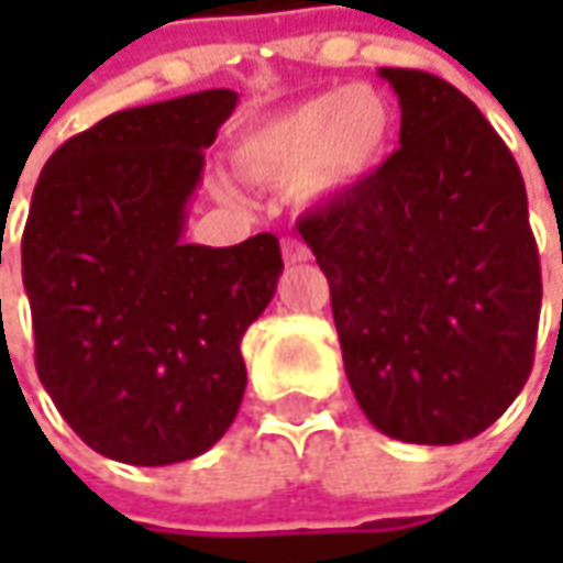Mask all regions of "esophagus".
<instances>
[{
    "label": "esophagus",
    "instance_id": "34e87169",
    "mask_svg": "<svg viewBox=\"0 0 563 563\" xmlns=\"http://www.w3.org/2000/svg\"><path fill=\"white\" fill-rule=\"evenodd\" d=\"M282 256H285L288 266H297V263H307L313 253H310V247L300 238H282Z\"/></svg>",
    "mask_w": 563,
    "mask_h": 563
}]
</instances>
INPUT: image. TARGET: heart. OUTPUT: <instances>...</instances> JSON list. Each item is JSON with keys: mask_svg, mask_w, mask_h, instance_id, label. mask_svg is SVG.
Masks as SVG:
<instances>
[{"mask_svg": "<svg viewBox=\"0 0 563 563\" xmlns=\"http://www.w3.org/2000/svg\"><path fill=\"white\" fill-rule=\"evenodd\" d=\"M391 134L388 97L369 84H351L253 121L231 146V163L253 185H291L300 200H322L366 181Z\"/></svg>", "mask_w": 563, "mask_h": 563, "instance_id": "heart-1", "label": "heart"}]
</instances>
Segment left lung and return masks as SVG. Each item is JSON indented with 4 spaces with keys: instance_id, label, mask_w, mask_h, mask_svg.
I'll use <instances>...</instances> for the list:
<instances>
[{
    "instance_id": "1",
    "label": "left lung",
    "mask_w": 563,
    "mask_h": 563,
    "mask_svg": "<svg viewBox=\"0 0 563 563\" xmlns=\"http://www.w3.org/2000/svg\"><path fill=\"white\" fill-rule=\"evenodd\" d=\"M400 146L297 231L329 278L344 373L378 432L479 435L527 385L542 272L527 187L486 115L448 80L378 68Z\"/></svg>"
}]
</instances>
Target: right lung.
I'll return each instance as SVG.
<instances>
[{"label": "right lung", "mask_w": 563, "mask_h": 563, "mask_svg": "<svg viewBox=\"0 0 563 563\" xmlns=\"http://www.w3.org/2000/svg\"><path fill=\"white\" fill-rule=\"evenodd\" d=\"M234 90L124 109L65 141L33 187L21 238L33 357L65 422L102 457L190 461L247 388L241 338L285 269L275 234L185 244L203 150Z\"/></svg>", "instance_id": "obj_1"}]
</instances>
